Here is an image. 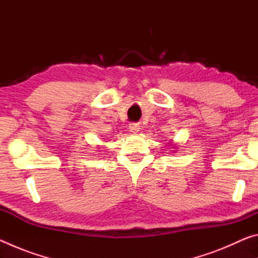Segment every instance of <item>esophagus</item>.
Returning <instances> with one entry per match:
<instances>
[{
	"mask_svg": "<svg viewBox=\"0 0 258 258\" xmlns=\"http://www.w3.org/2000/svg\"><path fill=\"white\" fill-rule=\"evenodd\" d=\"M128 128H130V132H132V133L135 134L140 131V125L139 124H130Z\"/></svg>",
	"mask_w": 258,
	"mask_h": 258,
	"instance_id": "obj_1",
	"label": "esophagus"
}]
</instances>
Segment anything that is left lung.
Returning a JSON list of instances; mask_svg holds the SVG:
<instances>
[{
  "mask_svg": "<svg viewBox=\"0 0 258 258\" xmlns=\"http://www.w3.org/2000/svg\"><path fill=\"white\" fill-rule=\"evenodd\" d=\"M174 146H175V145H174ZM174 151H175V150H174Z\"/></svg>",
  "mask_w": 258,
  "mask_h": 258,
  "instance_id": "left-lung-1",
  "label": "left lung"
}]
</instances>
